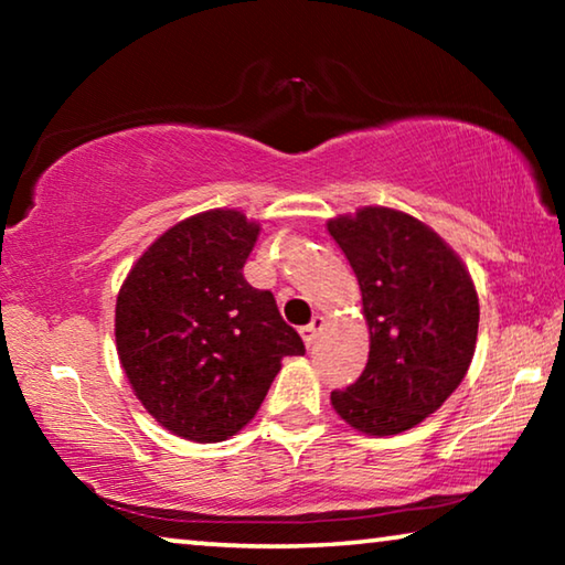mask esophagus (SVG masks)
I'll return each mask as SVG.
<instances>
[{"label": "esophagus", "mask_w": 565, "mask_h": 565, "mask_svg": "<svg viewBox=\"0 0 565 565\" xmlns=\"http://www.w3.org/2000/svg\"><path fill=\"white\" fill-rule=\"evenodd\" d=\"M323 327H327V321H323V317H319V313L311 319V323H306V327H301L299 333H301V339H303L306 347H311V343L319 339V333H321Z\"/></svg>", "instance_id": "34e87169"}]
</instances>
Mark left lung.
Masks as SVG:
<instances>
[{"mask_svg": "<svg viewBox=\"0 0 565 565\" xmlns=\"http://www.w3.org/2000/svg\"><path fill=\"white\" fill-rule=\"evenodd\" d=\"M361 289L369 361L331 406L369 436L418 426L461 384L478 337V294L451 246L416 216L361 206L329 218Z\"/></svg>", "mask_w": 565, "mask_h": 565, "instance_id": "obj_1", "label": "left lung"}]
</instances>
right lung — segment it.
<instances>
[{"label":"right lung","mask_w":565,"mask_h":565,"mask_svg":"<svg viewBox=\"0 0 565 565\" xmlns=\"http://www.w3.org/2000/svg\"><path fill=\"white\" fill-rule=\"evenodd\" d=\"M259 222L236 209L181 218L124 279L114 337L134 396L169 434L226 441L256 416L303 341L274 294L244 279Z\"/></svg>","instance_id":"add662e5"}]
</instances>
